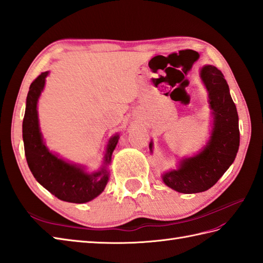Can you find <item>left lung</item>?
Returning a JSON list of instances; mask_svg holds the SVG:
<instances>
[{
	"label": "left lung",
	"mask_w": 263,
	"mask_h": 263,
	"mask_svg": "<svg viewBox=\"0 0 263 263\" xmlns=\"http://www.w3.org/2000/svg\"><path fill=\"white\" fill-rule=\"evenodd\" d=\"M200 77L209 92L215 116L211 141L201 153L183 160L178 170L163 176L167 186L182 194H197L212 188L234 162L240 146L238 116L223 73L206 65Z\"/></svg>",
	"instance_id": "1"
}]
</instances>
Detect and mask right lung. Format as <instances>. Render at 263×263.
Returning a JSON list of instances; mask_svg holds the SVG:
<instances>
[{
    "mask_svg": "<svg viewBox=\"0 0 263 263\" xmlns=\"http://www.w3.org/2000/svg\"><path fill=\"white\" fill-rule=\"evenodd\" d=\"M47 75L48 72H44L34 79L27 96L22 137L28 166L34 179L58 199L74 203L87 202L103 191L108 182L107 167L103 166L100 171L87 174L82 168L58 159L44 145L39 130L37 101L45 86ZM118 139L119 136L117 135L109 141L104 165H108L111 161L112 152Z\"/></svg>",
    "mask_w": 263,
    "mask_h": 263,
    "instance_id": "1",
    "label": "right lung"
}]
</instances>
